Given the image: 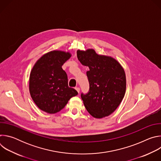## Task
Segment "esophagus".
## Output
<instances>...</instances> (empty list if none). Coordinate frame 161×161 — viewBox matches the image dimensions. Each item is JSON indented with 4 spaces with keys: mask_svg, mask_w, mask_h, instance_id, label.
Wrapping results in <instances>:
<instances>
[{
    "mask_svg": "<svg viewBox=\"0 0 161 161\" xmlns=\"http://www.w3.org/2000/svg\"><path fill=\"white\" fill-rule=\"evenodd\" d=\"M75 89L77 90V92H78V93H80V88L79 87H76V88H75Z\"/></svg>",
    "mask_w": 161,
    "mask_h": 161,
    "instance_id": "obj_1",
    "label": "esophagus"
}]
</instances>
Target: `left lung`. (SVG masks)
<instances>
[{
  "label": "left lung",
  "instance_id": "obj_1",
  "mask_svg": "<svg viewBox=\"0 0 161 161\" xmlns=\"http://www.w3.org/2000/svg\"><path fill=\"white\" fill-rule=\"evenodd\" d=\"M78 60L89 67L86 76L89 90L81 97L92 116L101 119L111 114L122 102L125 93L124 69L111 57L99 55L91 49L77 51Z\"/></svg>",
  "mask_w": 161,
  "mask_h": 161
}]
</instances>
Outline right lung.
<instances>
[{"mask_svg":"<svg viewBox=\"0 0 161 161\" xmlns=\"http://www.w3.org/2000/svg\"><path fill=\"white\" fill-rule=\"evenodd\" d=\"M71 57L69 53L52 51L42 56L30 75L31 96L37 107L48 113L62 109L78 92L68 86L67 75L62 68Z\"/></svg>","mask_w":161,"mask_h":161,"instance_id":"add662e5","label":"right lung"}]
</instances>
